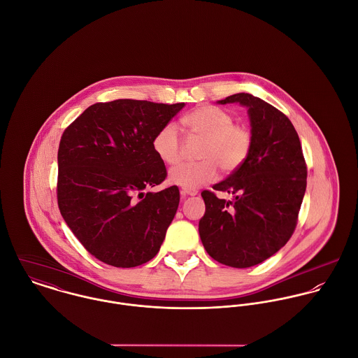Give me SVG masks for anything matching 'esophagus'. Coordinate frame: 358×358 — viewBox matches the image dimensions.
<instances>
[{"label": "esophagus", "mask_w": 358, "mask_h": 358, "mask_svg": "<svg viewBox=\"0 0 358 358\" xmlns=\"http://www.w3.org/2000/svg\"><path fill=\"white\" fill-rule=\"evenodd\" d=\"M199 192L197 190H186V189H182L180 190V194L183 196V197H186V196H196Z\"/></svg>", "instance_id": "esophagus-1"}]
</instances>
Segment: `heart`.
I'll use <instances>...</instances> for the list:
<instances>
[{"label":"heart","mask_w":358,"mask_h":358,"mask_svg":"<svg viewBox=\"0 0 358 358\" xmlns=\"http://www.w3.org/2000/svg\"><path fill=\"white\" fill-rule=\"evenodd\" d=\"M186 129L204 141L200 150V162L179 164L173 166L168 179L172 185L197 190L212 182L217 175V166L223 172L238 169L247 159L251 145V131L241 124H234L233 115L216 106H201L183 118ZM155 155L165 164L173 165L180 159L182 143L179 129L168 122L158 129L153 139Z\"/></svg>","instance_id":"b5f03b06"}]
</instances>
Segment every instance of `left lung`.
Instances as JSON below:
<instances>
[{"label": "left lung", "mask_w": 358, "mask_h": 358, "mask_svg": "<svg viewBox=\"0 0 358 358\" xmlns=\"http://www.w3.org/2000/svg\"><path fill=\"white\" fill-rule=\"evenodd\" d=\"M217 103L247 107L252 145L244 164L212 187L231 194V201L201 193L205 213L199 231L208 255L245 268L274 255L291 238L306 192V164L299 136L280 110L251 94Z\"/></svg>", "instance_id": "1"}]
</instances>
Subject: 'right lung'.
Returning <instances> with one entry per match:
<instances>
[{
	"mask_svg": "<svg viewBox=\"0 0 358 358\" xmlns=\"http://www.w3.org/2000/svg\"><path fill=\"white\" fill-rule=\"evenodd\" d=\"M183 106L95 103L62 135L60 213L85 250L110 266H141L159 251L179 205V189L145 190L166 176L154 153V136Z\"/></svg>",
	"mask_w": 358,
	"mask_h": 358,
	"instance_id": "obj_1",
	"label": "right lung"
}]
</instances>
